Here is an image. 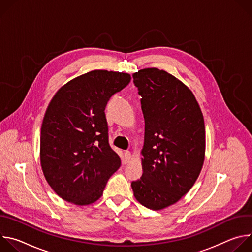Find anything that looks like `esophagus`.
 <instances>
[{
  "mask_svg": "<svg viewBox=\"0 0 252 252\" xmlns=\"http://www.w3.org/2000/svg\"><path fill=\"white\" fill-rule=\"evenodd\" d=\"M130 157H131L130 152L129 151H126L125 154H124V160H125V162H128V160L130 159Z\"/></svg>",
  "mask_w": 252,
  "mask_h": 252,
  "instance_id": "1",
  "label": "esophagus"
}]
</instances>
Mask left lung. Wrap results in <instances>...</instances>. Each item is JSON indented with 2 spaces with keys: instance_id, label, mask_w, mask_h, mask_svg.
Here are the masks:
<instances>
[{
  "instance_id": "8db88e82",
  "label": "left lung",
  "mask_w": 252,
  "mask_h": 252,
  "mask_svg": "<svg viewBox=\"0 0 252 252\" xmlns=\"http://www.w3.org/2000/svg\"><path fill=\"white\" fill-rule=\"evenodd\" d=\"M145 118L142 175L131 182L134 197L159 210L192 188L204 160L205 128L191 91L165 70L142 68L132 75Z\"/></svg>"
}]
</instances>
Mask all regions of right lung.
I'll use <instances>...</instances> for the list:
<instances>
[{"label": "right lung", "mask_w": 252, "mask_h": 252, "mask_svg": "<svg viewBox=\"0 0 252 252\" xmlns=\"http://www.w3.org/2000/svg\"><path fill=\"white\" fill-rule=\"evenodd\" d=\"M129 82L128 74L92 70L66 83L51 100L41 128V164L48 184L65 201H96L121 166L109 143L104 110Z\"/></svg>", "instance_id": "add662e5"}]
</instances>
